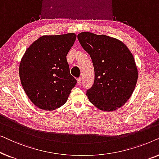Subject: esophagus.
I'll return each instance as SVG.
<instances>
[{"instance_id": "obj_1", "label": "esophagus", "mask_w": 159, "mask_h": 159, "mask_svg": "<svg viewBox=\"0 0 159 159\" xmlns=\"http://www.w3.org/2000/svg\"><path fill=\"white\" fill-rule=\"evenodd\" d=\"M77 84H80V83H81V78H80V77L77 78Z\"/></svg>"}]
</instances>
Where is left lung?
Returning a JSON list of instances; mask_svg holds the SVG:
<instances>
[{
    "mask_svg": "<svg viewBox=\"0 0 159 159\" xmlns=\"http://www.w3.org/2000/svg\"><path fill=\"white\" fill-rule=\"evenodd\" d=\"M77 38L94 67V83L86 92L89 101L105 111L120 108L132 95L138 81L132 53L121 41L105 34L83 32Z\"/></svg>",
    "mask_w": 159,
    "mask_h": 159,
    "instance_id": "left-lung-1",
    "label": "left lung"
}]
</instances>
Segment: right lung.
<instances>
[{
    "instance_id": "add662e5",
    "label": "right lung",
    "mask_w": 159,
    "mask_h": 159,
    "mask_svg": "<svg viewBox=\"0 0 159 159\" xmlns=\"http://www.w3.org/2000/svg\"><path fill=\"white\" fill-rule=\"evenodd\" d=\"M75 33L44 35L27 49L19 65L24 90L34 105L53 111L66 103L77 80L71 75L66 55Z\"/></svg>"
}]
</instances>
